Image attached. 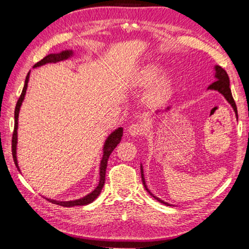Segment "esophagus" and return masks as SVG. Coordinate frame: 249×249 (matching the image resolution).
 I'll return each mask as SVG.
<instances>
[{"label":"esophagus","mask_w":249,"mask_h":249,"mask_svg":"<svg viewBox=\"0 0 249 249\" xmlns=\"http://www.w3.org/2000/svg\"><path fill=\"white\" fill-rule=\"evenodd\" d=\"M127 130L132 136H140V135L145 133V127L142 123H133L128 126Z\"/></svg>","instance_id":"esophagus-1"}]
</instances>
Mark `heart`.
Wrapping results in <instances>:
<instances>
[{
	"label": "heart",
	"instance_id": "1",
	"mask_svg": "<svg viewBox=\"0 0 249 249\" xmlns=\"http://www.w3.org/2000/svg\"><path fill=\"white\" fill-rule=\"evenodd\" d=\"M162 77V70L159 68L158 66H149L148 68H146L141 75L140 83L145 87L154 86L157 83ZM170 90V82L169 80L163 79L160 81L157 86H156L153 90H151L149 94V99L153 101H160L165 99L167 94L169 93ZM108 107H104L103 111H107Z\"/></svg>",
	"mask_w": 249,
	"mask_h": 249
}]
</instances>
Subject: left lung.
Here are the masks:
<instances>
[{"instance_id": "8db88e82", "label": "left lung", "mask_w": 249, "mask_h": 249, "mask_svg": "<svg viewBox=\"0 0 249 249\" xmlns=\"http://www.w3.org/2000/svg\"><path fill=\"white\" fill-rule=\"evenodd\" d=\"M215 81H214L213 83H211L208 89L210 90H216L220 92L221 94L224 95V98L227 100V102H229L231 107L234 108L235 111V114H236V117L238 119V115H237V107H236V104H235V101L233 99V95H231V89H230V79H229V75H227L226 71L222 68V67L220 66H215ZM169 108V107H168ZM167 108V109H168ZM141 174H142V184H144V188L147 190V192L149 193V195L155 197L156 200L159 201L160 203L162 204H167V205H170L166 203L165 201L160 200L159 197H157L156 196H154L153 193H150V191L148 190V188H147L146 185V182H145V178H144V171H142V166L141 165Z\"/></svg>"}]
</instances>
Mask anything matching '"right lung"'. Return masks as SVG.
<instances>
[{"label":"right lung","instance_id":"1","mask_svg":"<svg viewBox=\"0 0 249 249\" xmlns=\"http://www.w3.org/2000/svg\"><path fill=\"white\" fill-rule=\"evenodd\" d=\"M70 56H72V50H66V52H62L60 53H50L48 56H46L45 58L41 59L40 61L37 62V64L34 67H39L46 64H54V62L65 60V59H68ZM28 79H29V72L26 75V79H25V84L22 91V94H20L19 99L18 100V103H16L15 107V112H14V117H15V124H14V132H13V137H12V155H13V159L16 167H18V159H16V144H18V113H19V107L22 105V102L24 100V96L26 94V89H27V83H28ZM122 136H123V128L120 127L116 130H114L109 136L107 137V140L105 141L104 144V148H103V158L101 160V166H100V182L98 184L93 191L89 195L81 197V199L74 200V201H56V200H50L47 199L49 202L52 203L61 205V206H67V208H71V206H77V205H87L93 202L96 197L99 196V195L102 191V188L105 182V171H107V160L109 155L112 154V151L115 149V147L119 145V142L122 140ZM19 170V169H18Z\"/></svg>","mask_w":249,"mask_h":249}]
</instances>
